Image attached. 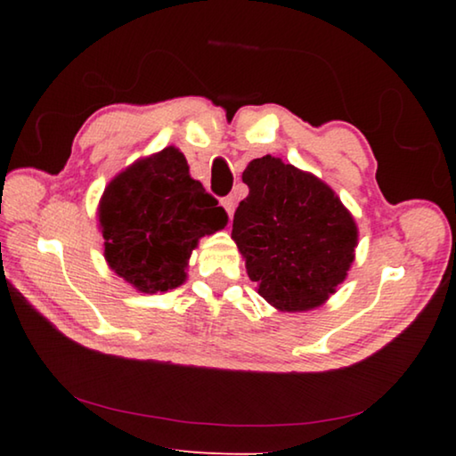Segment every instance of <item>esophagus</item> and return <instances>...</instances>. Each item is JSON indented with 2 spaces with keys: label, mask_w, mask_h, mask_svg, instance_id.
I'll return each mask as SVG.
<instances>
[{
  "label": "esophagus",
  "mask_w": 456,
  "mask_h": 456,
  "mask_svg": "<svg viewBox=\"0 0 456 456\" xmlns=\"http://www.w3.org/2000/svg\"><path fill=\"white\" fill-rule=\"evenodd\" d=\"M221 205L225 207V211L229 213V217H231V215H233V211H235V197H233V195L223 197V199H221Z\"/></svg>",
  "instance_id": "esophagus-1"
}]
</instances>
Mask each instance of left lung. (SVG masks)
<instances>
[{
  "instance_id": "1",
  "label": "left lung",
  "mask_w": 456,
  "mask_h": 456,
  "mask_svg": "<svg viewBox=\"0 0 456 456\" xmlns=\"http://www.w3.org/2000/svg\"><path fill=\"white\" fill-rule=\"evenodd\" d=\"M249 187L233 233L259 296L285 312L318 307L346 280L358 243L352 215L328 184L265 154L243 171Z\"/></svg>"
}]
</instances>
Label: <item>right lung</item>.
<instances>
[{
	"label": "right lung",
	"instance_id": "add662e5",
	"mask_svg": "<svg viewBox=\"0 0 456 456\" xmlns=\"http://www.w3.org/2000/svg\"><path fill=\"white\" fill-rule=\"evenodd\" d=\"M98 219L108 265L144 293L179 288L199 239L229 221L219 200L191 179L187 159L173 146L108 184Z\"/></svg>",
	"mask_w": 456,
	"mask_h": 456
}]
</instances>
